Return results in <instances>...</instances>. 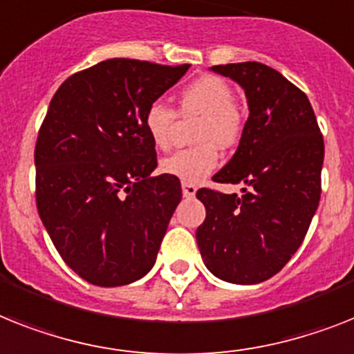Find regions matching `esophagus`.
Returning a JSON list of instances; mask_svg holds the SVG:
<instances>
[{
    "mask_svg": "<svg viewBox=\"0 0 354 354\" xmlns=\"http://www.w3.org/2000/svg\"><path fill=\"white\" fill-rule=\"evenodd\" d=\"M195 194H197V186H195V184L183 183V195H184V197L192 198Z\"/></svg>",
    "mask_w": 354,
    "mask_h": 354,
    "instance_id": "obj_1",
    "label": "esophagus"
}]
</instances>
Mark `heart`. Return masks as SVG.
<instances>
[{
  "label": "heart",
  "instance_id": "heart-1",
  "mask_svg": "<svg viewBox=\"0 0 354 354\" xmlns=\"http://www.w3.org/2000/svg\"><path fill=\"white\" fill-rule=\"evenodd\" d=\"M179 115H198L194 139L198 142L174 151L160 160V171L183 183L206 179L221 162L219 148H233L244 133V115L235 103V90L218 75H201L179 93ZM177 112L162 101H151L145 110L142 124L156 148L166 150L171 145Z\"/></svg>",
  "mask_w": 354,
  "mask_h": 354
}]
</instances>
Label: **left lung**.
<instances>
[{
  "label": "left lung",
  "instance_id": "1",
  "mask_svg": "<svg viewBox=\"0 0 354 354\" xmlns=\"http://www.w3.org/2000/svg\"><path fill=\"white\" fill-rule=\"evenodd\" d=\"M248 97L250 118L239 148L215 183L242 184V197L201 188L206 218L197 227L204 264L233 284L277 275L308 233L322 194L324 137L308 95L268 65L212 66Z\"/></svg>",
  "mask_w": 354,
  "mask_h": 354
}]
</instances>
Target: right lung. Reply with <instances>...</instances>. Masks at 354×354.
Wrapping results in <instances>:
<instances>
[{
    "label": "right lung",
    "mask_w": 354,
    "mask_h": 354,
    "mask_svg": "<svg viewBox=\"0 0 354 354\" xmlns=\"http://www.w3.org/2000/svg\"><path fill=\"white\" fill-rule=\"evenodd\" d=\"M189 65L106 59L61 84L37 133L36 204L61 259L93 286L115 288L156 264L183 189L157 175L146 106Z\"/></svg>",
    "instance_id": "1"
}]
</instances>
